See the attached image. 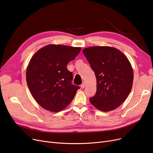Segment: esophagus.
I'll return each mask as SVG.
<instances>
[{"mask_svg": "<svg viewBox=\"0 0 153 153\" xmlns=\"http://www.w3.org/2000/svg\"><path fill=\"white\" fill-rule=\"evenodd\" d=\"M80 87H81L82 88H85V83L83 82V83L82 84Z\"/></svg>", "mask_w": 153, "mask_h": 153, "instance_id": "1", "label": "esophagus"}]
</instances>
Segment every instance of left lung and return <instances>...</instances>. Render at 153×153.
<instances>
[{
  "mask_svg": "<svg viewBox=\"0 0 153 153\" xmlns=\"http://www.w3.org/2000/svg\"><path fill=\"white\" fill-rule=\"evenodd\" d=\"M96 75L97 91L89 99L94 107L109 111L120 106L132 87L134 74L127 57L117 49L90 47L82 51Z\"/></svg>",
  "mask_w": 153,
  "mask_h": 153,
  "instance_id": "8db88e82",
  "label": "left lung"
}]
</instances>
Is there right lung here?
Segmentation results:
<instances>
[{
	"label": "right lung",
	"instance_id": "obj_1",
	"mask_svg": "<svg viewBox=\"0 0 153 153\" xmlns=\"http://www.w3.org/2000/svg\"><path fill=\"white\" fill-rule=\"evenodd\" d=\"M80 47L51 44L31 57L26 73L33 97L43 108L54 112L65 109L80 87L73 85L67 65L80 53Z\"/></svg>",
	"mask_w": 153,
	"mask_h": 153
}]
</instances>
